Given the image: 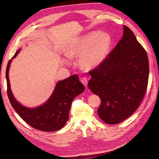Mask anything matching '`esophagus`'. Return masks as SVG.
Here are the masks:
<instances>
[{"mask_svg": "<svg viewBox=\"0 0 159 159\" xmlns=\"http://www.w3.org/2000/svg\"><path fill=\"white\" fill-rule=\"evenodd\" d=\"M81 82L84 84L85 87H87L88 85V80L86 78H81Z\"/></svg>", "mask_w": 159, "mask_h": 159, "instance_id": "obj_1", "label": "esophagus"}]
</instances>
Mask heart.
Returning a JSON list of instances; mask_svg holds the SVG:
<instances>
[{
	"label": "heart",
	"mask_w": 159,
	"mask_h": 159,
	"mask_svg": "<svg viewBox=\"0 0 159 159\" xmlns=\"http://www.w3.org/2000/svg\"><path fill=\"white\" fill-rule=\"evenodd\" d=\"M112 39L105 32H90L71 40L65 50V55L72 60L79 56V64L87 70L97 68L107 57ZM69 64L68 61H66Z\"/></svg>",
	"instance_id": "1"
}]
</instances>
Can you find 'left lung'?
Instances as JSON below:
<instances>
[{"instance_id": "8db88e82", "label": "left lung", "mask_w": 159, "mask_h": 159, "mask_svg": "<svg viewBox=\"0 0 159 159\" xmlns=\"http://www.w3.org/2000/svg\"><path fill=\"white\" fill-rule=\"evenodd\" d=\"M148 73L145 50L124 25L121 40L102 64L89 72L88 88L102 102L99 117L114 125L131 116L145 95Z\"/></svg>"}]
</instances>
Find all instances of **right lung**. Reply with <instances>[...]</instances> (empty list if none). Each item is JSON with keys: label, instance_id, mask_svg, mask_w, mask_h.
Returning a JSON list of instances; mask_svg holds the SVG:
<instances>
[{"label": "right lung", "instance_id": "1", "mask_svg": "<svg viewBox=\"0 0 159 159\" xmlns=\"http://www.w3.org/2000/svg\"><path fill=\"white\" fill-rule=\"evenodd\" d=\"M20 50V48L16 51L7 67L6 79L9 101L15 111L33 128L46 132L58 131L68 120L72 101L84 91V85L76 74L71 75L57 81L52 93L44 103L35 107L25 106L14 98L8 75L11 62Z\"/></svg>", "mask_w": 159, "mask_h": 159}]
</instances>
